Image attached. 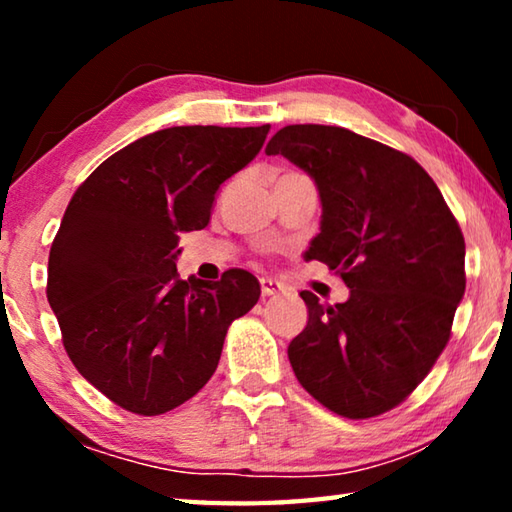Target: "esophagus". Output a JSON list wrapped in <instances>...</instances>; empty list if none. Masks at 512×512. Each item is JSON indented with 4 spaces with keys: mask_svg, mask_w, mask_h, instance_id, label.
<instances>
[{
    "mask_svg": "<svg viewBox=\"0 0 512 512\" xmlns=\"http://www.w3.org/2000/svg\"><path fill=\"white\" fill-rule=\"evenodd\" d=\"M262 296H277V293L284 291V284L273 280V277H262Z\"/></svg>",
    "mask_w": 512,
    "mask_h": 512,
    "instance_id": "esophagus-1",
    "label": "esophagus"
}]
</instances>
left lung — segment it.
Here are the masks:
<instances>
[{"label":"left lung","instance_id":"obj_1","mask_svg":"<svg viewBox=\"0 0 512 512\" xmlns=\"http://www.w3.org/2000/svg\"><path fill=\"white\" fill-rule=\"evenodd\" d=\"M316 183L320 232L305 257L348 284L350 298L320 305L289 361L309 395L343 418L391 411L429 375L465 293V239L440 189L402 151L348 128L284 126L266 144Z\"/></svg>","mask_w":512,"mask_h":512}]
</instances>
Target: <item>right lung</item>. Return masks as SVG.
<instances>
[{
    "label": "right lung",
    "mask_w": 512,
    "mask_h": 512,
    "mask_svg": "<svg viewBox=\"0 0 512 512\" xmlns=\"http://www.w3.org/2000/svg\"><path fill=\"white\" fill-rule=\"evenodd\" d=\"M268 124L173 126L110 155L69 201L51 244L47 300L69 359L137 415L176 409L219 366L228 327L259 300L241 268L180 280V232L210 223L219 187L264 146Z\"/></svg>",
    "instance_id": "obj_1"
}]
</instances>
